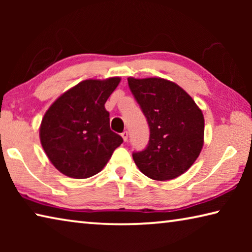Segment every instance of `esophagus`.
Here are the masks:
<instances>
[{"instance_id":"esophagus-1","label":"esophagus","mask_w":252,"mask_h":252,"mask_svg":"<svg viewBox=\"0 0 252 252\" xmlns=\"http://www.w3.org/2000/svg\"><path fill=\"white\" fill-rule=\"evenodd\" d=\"M122 138H123V140H125V141L126 142L127 141V136H129V133H127V131H125V132H122Z\"/></svg>"}]
</instances>
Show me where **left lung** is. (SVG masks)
Instances as JSON below:
<instances>
[{"mask_svg": "<svg viewBox=\"0 0 252 252\" xmlns=\"http://www.w3.org/2000/svg\"><path fill=\"white\" fill-rule=\"evenodd\" d=\"M127 83L150 127L147 148L132 155L136 167L158 181L181 176L202 150V111L182 88L169 80L129 78Z\"/></svg>", "mask_w": 252, "mask_h": 252, "instance_id": "obj_1", "label": "left lung"}]
</instances>
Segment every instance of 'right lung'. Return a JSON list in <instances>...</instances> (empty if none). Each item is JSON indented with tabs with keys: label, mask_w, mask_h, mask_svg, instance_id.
<instances>
[{
	"label": "right lung",
	"mask_w": 252,
	"mask_h": 252,
	"mask_svg": "<svg viewBox=\"0 0 252 252\" xmlns=\"http://www.w3.org/2000/svg\"><path fill=\"white\" fill-rule=\"evenodd\" d=\"M119 76L84 80L55 100L40 126L43 150L66 177L87 179L99 173L123 142L110 129L104 104L120 83Z\"/></svg>",
	"instance_id": "1"
}]
</instances>
